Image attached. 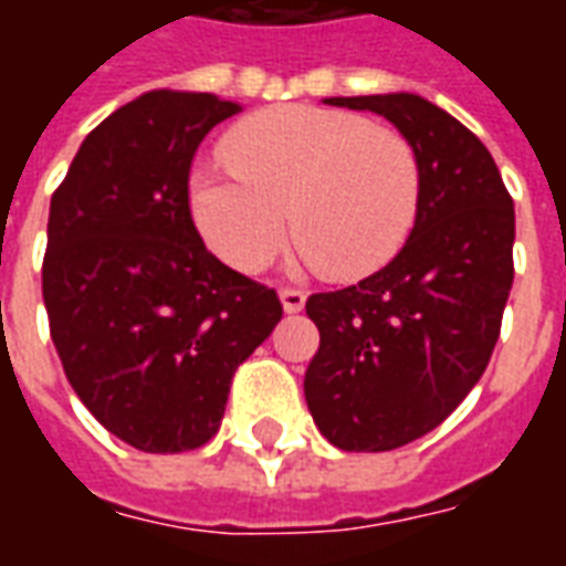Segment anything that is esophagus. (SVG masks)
<instances>
[{"instance_id": "obj_1", "label": "esophagus", "mask_w": 566, "mask_h": 566, "mask_svg": "<svg viewBox=\"0 0 566 566\" xmlns=\"http://www.w3.org/2000/svg\"><path fill=\"white\" fill-rule=\"evenodd\" d=\"M282 306L287 315H296V312H303V306H306V294L300 291V287H282Z\"/></svg>"}]
</instances>
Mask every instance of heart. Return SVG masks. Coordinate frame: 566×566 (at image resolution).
<instances>
[{"label":"heart","mask_w":566,"mask_h":566,"mask_svg":"<svg viewBox=\"0 0 566 566\" xmlns=\"http://www.w3.org/2000/svg\"><path fill=\"white\" fill-rule=\"evenodd\" d=\"M223 154L233 169H197L190 214L206 245L233 270L266 266L291 214L300 258L336 279L388 266L412 233L421 202L416 150L367 117L282 105L235 124Z\"/></svg>","instance_id":"b5f03b06"}]
</instances>
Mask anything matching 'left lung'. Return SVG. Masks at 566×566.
<instances>
[{
    "mask_svg": "<svg viewBox=\"0 0 566 566\" xmlns=\"http://www.w3.org/2000/svg\"><path fill=\"white\" fill-rule=\"evenodd\" d=\"M324 103L391 120L421 172L400 254L306 303L321 333L303 381L315 424L336 449L391 451L442 424L482 379L510 300L515 209L491 150L424 96Z\"/></svg>",
    "mask_w": 566,
    "mask_h": 566,
    "instance_id": "obj_1",
    "label": "left lung"
}]
</instances>
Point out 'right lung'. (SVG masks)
I'll use <instances>...</instances> for the list:
<instances>
[{
    "instance_id": "add662e5",
    "label": "right lung",
    "mask_w": 566,
    "mask_h": 566,
    "mask_svg": "<svg viewBox=\"0 0 566 566\" xmlns=\"http://www.w3.org/2000/svg\"><path fill=\"white\" fill-rule=\"evenodd\" d=\"M235 112L214 93H142L81 142L51 197L56 355L93 418L150 454L218 433L235 367L282 321L275 291L223 266L190 218V160Z\"/></svg>"
}]
</instances>
